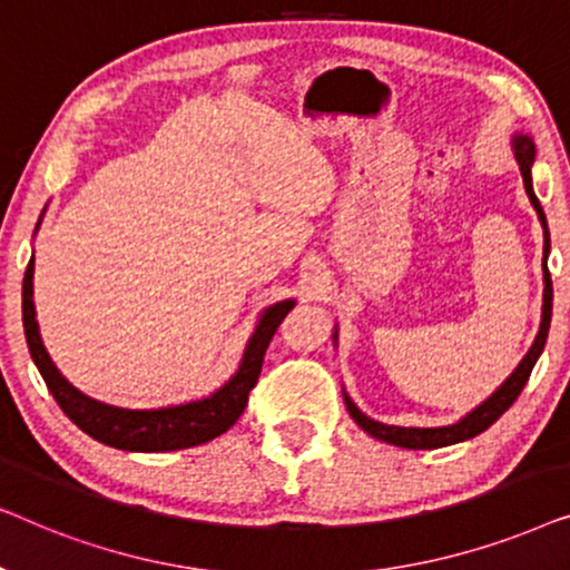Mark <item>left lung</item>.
Wrapping results in <instances>:
<instances>
[{
    "label": "left lung",
    "mask_w": 570,
    "mask_h": 570,
    "mask_svg": "<svg viewBox=\"0 0 570 570\" xmlns=\"http://www.w3.org/2000/svg\"><path fill=\"white\" fill-rule=\"evenodd\" d=\"M513 153H517L521 176H524V189H527V194H529V202H532V205H534L537 215H540L542 228H544V306H542L540 334H537L534 345L529 347V353L524 355V361L519 363V368L513 371L509 379H505V384H503L501 389H498V392H495L493 396H490V400L482 402L478 410H472L470 415H466L464 420H459L456 425H446V428H400V425H384V423H376V420H371L368 415H363V412L355 407V402L350 400V396L345 394L347 412H350V415H353L355 423L361 425L365 433L373 435V439L386 441V443H394V446H402V449H439V446H451V443L474 439V435H478V433L488 431V428L493 425L495 420L501 417L503 412L509 410L513 402L519 400L521 389L527 386L529 376H532V368H534L537 357H540L544 342H548L550 316H552V279H550V269H548L550 238H548V220H544V213H542L540 199L534 197V191H532V174H529V168H532V163H534V145H532V139L524 137V135L513 137Z\"/></svg>",
    "instance_id": "1"
}]
</instances>
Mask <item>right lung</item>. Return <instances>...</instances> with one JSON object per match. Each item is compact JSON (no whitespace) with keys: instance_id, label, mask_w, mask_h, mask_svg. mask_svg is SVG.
<instances>
[{"instance_id":"right-lung-1","label":"right lung","mask_w":570,"mask_h":570,"mask_svg":"<svg viewBox=\"0 0 570 570\" xmlns=\"http://www.w3.org/2000/svg\"><path fill=\"white\" fill-rule=\"evenodd\" d=\"M295 306L293 301L275 303L264 311L259 326L248 340L244 361L236 376H233L223 389H217L213 396L199 402L178 404V407L163 410H121L90 400L82 392L69 384L61 376L57 365L51 363L46 353L41 334H38L36 308H33V259L28 262L26 277H22V326H26V340L33 363L41 371V376L53 394V400L65 415L72 420L77 428L92 439L106 443V446L124 449V451H174L199 446L217 439L228 431L236 420L244 415L248 404V392L256 386L262 373L264 353H267L277 326L283 324L287 311Z\"/></svg>"}]
</instances>
